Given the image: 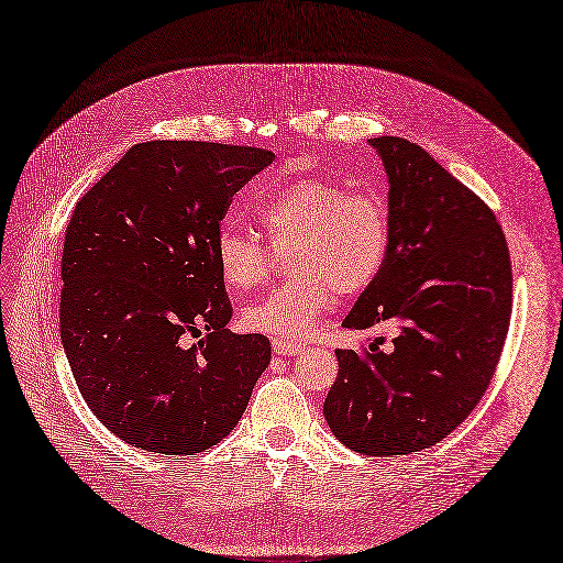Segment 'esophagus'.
Segmentation results:
<instances>
[{"instance_id":"1","label":"esophagus","mask_w":563,"mask_h":563,"mask_svg":"<svg viewBox=\"0 0 563 563\" xmlns=\"http://www.w3.org/2000/svg\"><path fill=\"white\" fill-rule=\"evenodd\" d=\"M274 352H276V355L292 357V355H299V352H301V343L287 341V339H274Z\"/></svg>"}]
</instances>
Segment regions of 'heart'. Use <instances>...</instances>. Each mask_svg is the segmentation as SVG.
Here are the masks:
<instances>
[{
    "mask_svg": "<svg viewBox=\"0 0 563 563\" xmlns=\"http://www.w3.org/2000/svg\"><path fill=\"white\" fill-rule=\"evenodd\" d=\"M255 213L276 247L289 250L287 283L250 301L241 322L255 334L297 341L334 308L339 289L360 295L378 280L389 253L387 203L371 192H352L327 178H297L271 190ZM216 262L224 285L243 292L266 280L268 250L234 224L216 236Z\"/></svg>",
    "mask_w": 563,
    "mask_h": 563,
    "instance_id": "b5f03b06",
    "label": "heart"
}]
</instances>
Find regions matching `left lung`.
I'll return each mask as SVG.
<instances>
[{"mask_svg": "<svg viewBox=\"0 0 563 563\" xmlns=\"http://www.w3.org/2000/svg\"><path fill=\"white\" fill-rule=\"evenodd\" d=\"M389 183V253L345 329H389L339 350L324 418L350 450L410 454L443 441L483 399L510 324L512 268L489 206L399 136L368 139Z\"/></svg>", "mask_w": 563, "mask_h": 563, "instance_id": "8db88e82", "label": "left lung"}]
</instances>
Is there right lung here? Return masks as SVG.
<instances>
[{
  "mask_svg": "<svg viewBox=\"0 0 563 563\" xmlns=\"http://www.w3.org/2000/svg\"><path fill=\"white\" fill-rule=\"evenodd\" d=\"M274 162L250 145L136 143L80 197L62 253L59 334L82 399L132 448L220 443L271 362L232 334L216 236L232 197ZM198 343L187 346L186 341Z\"/></svg>",
  "mask_w": 563,
  "mask_h": 563,
  "instance_id": "1",
  "label": "right lung"
}]
</instances>
